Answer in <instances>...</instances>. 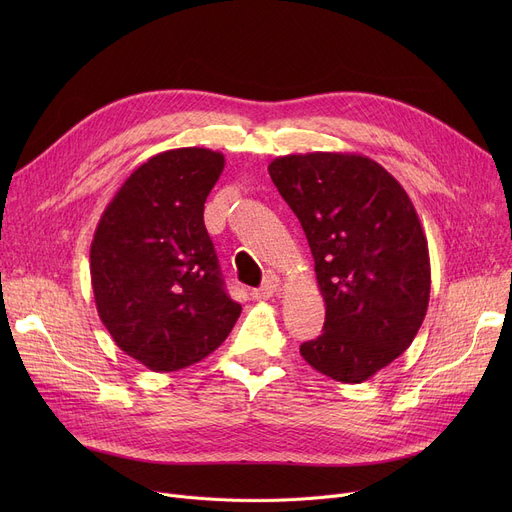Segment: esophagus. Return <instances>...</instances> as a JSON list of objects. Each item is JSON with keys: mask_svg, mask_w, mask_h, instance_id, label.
Returning <instances> with one entry per match:
<instances>
[{"mask_svg": "<svg viewBox=\"0 0 512 512\" xmlns=\"http://www.w3.org/2000/svg\"><path fill=\"white\" fill-rule=\"evenodd\" d=\"M280 284H282V280H280L276 274H270V276H267V278L263 280V284H261L259 288H255V290L251 292L253 299L263 301V299L274 297V294L280 290Z\"/></svg>", "mask_w": 512, "mask_h": 512, "instance_id": "34e87169", "label": "esophagus"}]
</instances>
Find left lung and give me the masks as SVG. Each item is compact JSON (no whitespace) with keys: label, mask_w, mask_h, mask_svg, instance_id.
Here are the masks:
<instances>
[{"label":"left lung","mask_w":512,"mask_h":512,"mask_svg":"<svg viewBox=\"0 0 512 512\" xmlns=\"http://www.w3.org/2000/svg\"><path fill=\"white\" fill-rule=\"evenodd\" d=\"M267 170L305 230L326 301L324 330L301 355L336 382L361 384L407 351L427 313L432 272L417 211L359 153L284 155Z\"/></svg>","instance_id":"8db88e82"}]
</instances>
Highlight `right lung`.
Instances as JSON below:
<instances>
[{"mask_svg": "<svg viewBox=\"0 0 512 512\" xmlns=\"http://www.w3.org/2000/svg\"><path fill=\"white\" fill-rule=\"evenodd\" d=\"M224 164L222 153L203 147L157 153L126 178L97 224V313L122 351L151 371L205 359L240 315L203 222Z\"/></svg>", "mask_w": 512, "mask_h": 512, "instance_id": "add662e5", "label": "right lung"}]
</instances>
